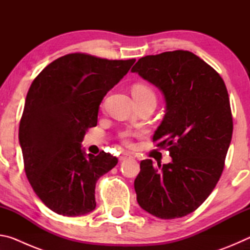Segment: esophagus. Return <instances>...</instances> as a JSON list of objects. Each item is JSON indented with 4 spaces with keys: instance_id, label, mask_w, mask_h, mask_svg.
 I'll return each mask as SVG.
<instances>
[{
    "instance_id": "34e87169",
    "label": "esophagus",
    "mask_w": 250,
    "mask_h": 250,
    "mask_svg": "<svg viewBox=\"0 0 250 250\" xmlns=\"http://www.w3.org/2000/svg\"><path fill=\"white\" fill-rule=\"evenodd\" d=\"M130 156H131V154L129 153V152H124V153H122V154L119 156V160H120V161H124V160H125V159L130 158Z\"/></svg>"
}]
</instances>
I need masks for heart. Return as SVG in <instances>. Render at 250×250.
Masks as SVG:
<instances>
[{
    "label": "heart",
    "mask_w": 250,
    "mask_h": 250,
    "mask_svg": "<svg viewBox=\"0 0 250 250\" xmlns=\"http://www.w3.org/2000/svg\"><path fill=\"white\" fill-rule=\"evenodd\" d=\"M131 92H132L133 99L139 100V99L149 98V97H153V98H155L153 90H152L150 87H147L146 84H143V83L133 84L132 89H131ZM131 135H132V133L129 132V131H124V132L120 134V137L125 143H129V139Z\"/></svg>",
    "instance_id": "1"
}]
</instances>
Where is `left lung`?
I'll list each match as a JSON object with an SVG mask.
<instances>
[{
    "label": "left lung",
    "mask_w": 250,
    "mask_h": 250,
    "mask_svg": "<svg viewBox=\"0 0 250 250\" xmlns=\"http://www.w3.org/2000/svg\"><path fill=\"white\" fill-rule=\"evenodd\" d=\"M162 92L166 115L153 141L172 161L143 160L134 180L137 201L155 217L186 216L203 204L222 175L232 134L225 83L215 69L188 50L149 55L132 69Z\"/></svg>",
    "instance_id": "1"
}]
</instances>
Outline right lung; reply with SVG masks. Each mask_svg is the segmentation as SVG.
I'll use <instances>...</instances> for the list:
<instances>
[{"instance_id": "right-lung-1", "label": "right lung", "mask_w": 250, "mask_h": 250, "mask_svg": "<svg viewBox=\"0 0 250 250\" xmlns=\"http://www.w3.org/2000/svg\"><path fill=\"white\" fill-rule=\"evenodd\" d=\"M134 62L68 54L46 66L29 87L19 130L25 173L55 213L76 217L96 208L97 181L118 159L104 151L86 154L82 142L97 125L104 97Z\"/></svg>"}]
</instances>
